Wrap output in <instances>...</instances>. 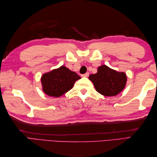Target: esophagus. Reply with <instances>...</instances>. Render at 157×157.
Here are the masks:
<instances>
[{
	"instance_id": "1",
	"label": "esophagus",
	"mask_w": 157,
	"mask_h": 157,
	"mask_svg": "<svg viewBox=\"0 0 157 157\" xmlns=\"http://www.w3.org/2000/svg\"><path fill=\"white\" fill-rule=\"evenodd\" d=\"M89 75V73H86L85 74H83L82 76L84 77V78H87V77H88Z\"/></svg>"
}]
</instances>
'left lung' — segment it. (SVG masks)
Instances as JSON below:
<instances>
[{"mask_svg": "<svg viewBox=\"0 0 157 157\" xmlns=\"http://www.w3.org/2000/svg\"><path fill=\"white\" fill-rule=\"evenodd\" d=\"M89 79L100 94L105 96H113L124 89L127 76L124 72H118L103 65L98 67L97 73L90 75Z\"/></svg>", "mask_w": 157, "mask_h": 157, "instance_id": "8db88e82", "label": "left lung"}]
</instances>
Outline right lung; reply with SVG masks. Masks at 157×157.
<instances>
[{
  "label": "right lung",
  "mask_w": 157,
  "mask_h": 157,
  "mask_svg": "<svg viewBox=\"0 0 157 157\" xmlns=\"http://www.w3.org/2000/svg\"><path fill=\"white\" fill-rule=\"evenodd\" d=\"M80 78L75 72L62 65L42 75V90L49 96L60 97L70 90Z\"/></svg>",
  "instance_id": "1"
}]
</instances>
